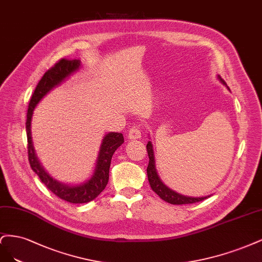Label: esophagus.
<instances>
[{"instance_id": "obj_1", "label": "esophagus", "mask_w": 262, "mask_h": 262, "mask_svg": "<svg viewBox=\"0 0 262 262\" xmlns=\"http://www.w3.org/2000/svg\"><path fill=\"white\" fill-rule=\"evenodd\" d=\"M128 139L130 140H137L141 137V132L140 129L137 127V126H134V127H132L128 132V135H127Z\"/></svg>"}]
</instances>
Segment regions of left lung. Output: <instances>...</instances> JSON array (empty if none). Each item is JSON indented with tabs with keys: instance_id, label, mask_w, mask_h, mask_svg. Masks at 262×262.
Instances as JSON below:
<instances>
[{
	"instance_id": "1",
	"label": "left lung",
	"mask_w": 262,
	"mask_h": 262,
	"mask_svg": "<svg viewBox=\"0 0 262 262\" xmlns=\"http://www.w3.org/2000/svg\"><path fill=\"white\" fill-rule=\"evenodd\" d=\"M217 78L220 79V81L222 83L226 85L220 76H217ZM147 151H148V157H149V164L147 167L148 181H149L151 188H152V190L157 193L158 196H160V198L168 202V204H172V205H186V204H195V202L202 201V200L207 199L208 197H210V196H206V197L184 196V195H181V193H179V192L170 189L167 186H165L163 182L160 180V177L157 172L156 163H155L154 146L151 141H148V143H147Z\"/></svg>"
}]
</instances>
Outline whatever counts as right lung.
Masks as SVG:
<instances>
[{
    "label": "right lung",
    "mask_w": 262,
    "mask_h": 262,
    "mask_svg": "<svg viewBox=\"0 0 262 262\" xmlns=\"http://www.w3.org/2000/svg\"><path fill=\"white\" fill-rule=\"evenodd\" d=\"M79 67V60H67V58H62V60L58 61L53 67H51V69L45 73V75L42 76V78L38 82L35 92H33V95L30 99L26 121L28 160L32 171L39 176L41 182L43 183L47 188L51 190L55 196L67 202H72V204H86V202L94 200L100 195V192L105 188L108 182V171L110 165H111L112 156L115 152V150L124 142V137L122 133H107L103 137L102 143H101L95 172L88 181L82 184L67 185L58 182L54 180L53 177L50 176L45 171V168L41 166L36 156L35 148H33L31 139L30 126L33 110H35L41 99L43 98L48 92L51 91L53 88L60 86L61 83L66 78H69L73 73L78 71Z\"/></svg>",
    "instance_id": "right-lung-1"
}]
</instances>
